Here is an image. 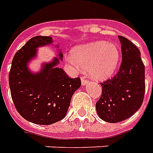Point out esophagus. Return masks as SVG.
Returning <instances> with one entry per match:
<instances>
[{
  "label": "esophagus",
  "instance_id": "1",
  "mask_svg": "<svg viewBox=\"0 0 153 153\" xmlns=\"http://www.w3.org/2000/svg\"><path fill=\"white\" fill-rule=\"evenodd\" d=\"M81 82H82V86H86L88 84V80L86 79L84 77H82V78H81Z\"/></svg>",
  "mask_w": 153,
  "mask_h": 153
}]
</instances>
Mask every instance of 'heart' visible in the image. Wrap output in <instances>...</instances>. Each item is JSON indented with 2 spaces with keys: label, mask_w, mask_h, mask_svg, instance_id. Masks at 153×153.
<instances>
[{
  "label": "heart",
  "mask_w": 153,
  "mask_h": 153,
  "mask_svg": "<svg viewBox=\"0 0 153 153\" xmlns=\"http://www.w3.org/2000/svg\"><path fill=\"white\" fill-rule=\"evenodd\" d=\"M120 58L121 51L117 45L97 40L74 46L67 60L82 69H88L94 79L105 80L117 71Z\"/></svg>",
  "instance_id": "heart-1"
}]
</instances>
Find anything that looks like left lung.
<instances>
[{
	"label": "left lung",
	"instance_id": "left-lung-1",
	"mask_svg": "<svg viewBox=\"0 0 153 153\" xmlns=\"http://www.w3.org/2000/svg\"><path fill=\"white\" fill-rule=\"evenodd\" d=\"M123 62L112 79L100 85L102 94L96 104L98 116L107 123H116L131 117L142 105L145 91V70L136 46L123 36Z\"/></svg>",
	"mask_w": 153,
	"mask_h": 153
}]
</instances>
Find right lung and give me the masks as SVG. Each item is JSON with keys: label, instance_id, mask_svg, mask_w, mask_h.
<instances>
[{"label": "right lung", "instance_id": "obj_1", "mask_svg": "<svg viewBox=\"0 0 153 153\" xmlns=\"http://www.w3.org/2000/svg\"><path fill=\"white\" fill-rule=\"evenodd\" d=\"M50 36H36L17 52L9 74L10 92L17 111L23 118L38 125H51L65 117L71 97L81 86L79 78L71 79L62 68L57 67L63 57L42 64L34 73L28 64L38 56V48L53 45ZM55 46V45H54ZM56 48H59L56 45Z\"/></svg>", "mask_w": 153, "mask_h": 153}]
</instances>
